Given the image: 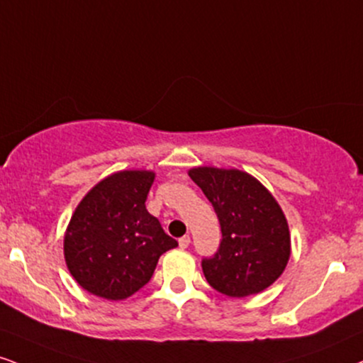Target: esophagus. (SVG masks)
<instances>
[{"label": "esophagus", "instance_id": "obj_1", "mask_svg": "<svg viewBox=\"0 0 363 363\" xmlns=\"http://www.w3.org/2000/svg\"><path fill=\"white\" fill-rule=\"evenodd\" d=\"M189 243H191L189 235H184L182 238H179V247H181V248H187V247H189Z\"/></svg>", "mask_w": 363, "mask_h": 363}]
</instances>
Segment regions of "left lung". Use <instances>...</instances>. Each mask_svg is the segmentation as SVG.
<instances>
[{"label": "left lung", "instance_id": "obj_1", "mask_svg": "<svg viewBox=\"0 0 363 363\" xmlns=\"http://www.w3.org/2000/svg\"><path fill=\"white\" fill-rule=\"evenodd\" d=\"M187 174L213 204L223 233L215 257L201 264L209 286L230 298L272 286L291 257L289 225L272 193L245 170L201 165Z\"/></svg>", "mask_w": 363, "mask_h": 363}]
</instances>
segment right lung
<instances>
[{
  "label": "right lung",
  "mask_w": 363,
  "mask_h": 363,
  "mask_svg": "<svg viewBox=\"0 0 363 363\" xmlns=\"http://www.w3.org/2000/svg\"><path fill=\"white\" fill-rule=\"evenodd\" d=\"M154 170H118L77 204L64 235V259L82 289L123 301L150 281L159 257L177 242L147 211Z\"/></svg>",
  "instance_id": "obj_1"
}]
</instances>
